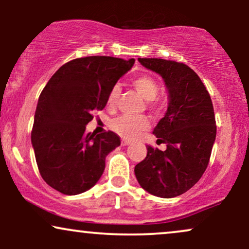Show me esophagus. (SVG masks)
I'll use <instances>...</instances> for the list:
<instances>
[{"label": "esophagus", "mask_w": 249, "mask_h": 249, "mask_svg": "<svg viewBox=\"0 0 249 249\" xmlns=\"http://www.w3.org/2000/svg\"><path fill=\"white\" fill-rule=\"evenodd\" d=\"M131 142L130 141H126V139H123L122 141V145L123 146H127V145H130Z\"/></svg>", "instance_id": "34e87169"}]
</instances>
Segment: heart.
<instances>
[{"label": "heart", "mask_w": 249, "mask_h": 249, "mask_svg": "<svg viewBox=\"0 0 249 249\" xmlns=\"http://www.w3.org/2000/svg\"><path fill=\"white\" fill-rule=\"evenodd\" d=\"M132 85L134 90L141 95L145 101H147V105L151 107H160V101L157 98L159 92V85L153 77L148 75H142L133 79ZM121 96V87L118 84L111 88L107 95V104L110 107L116 105ZM111 126L117 133L126 139H132L138 136L142 131L148 127V119L145 116H132V115H122L113 119Z\"/></svg>", "instance_id": "obj_1"}]
</instances>
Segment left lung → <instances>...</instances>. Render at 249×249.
Instances as JSON below:
<instances>
[{
    "label": "left lung",
    "mask_w": 249,
    "mask_h": 249,
    "mask_svg": "<svg viewBox=\"0 0 249 249\" xmlns=\"http://www.w3.org/2000/svg\"><path fill=\"white\" fill-rule=\"evenodd\" d=\"M159 73L168 91V107L154 127L160 151L147 145L144 160L134 167L139 185L160 198H174L193 187L208 166L216 136L215 116L204 83L184 63L138 58Z\"/></svg>",
    "instance_id": "left-lung-1"
}]
</instances>
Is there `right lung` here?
Listing matches in <instances>:
<instances>
[{
  "label": "right lung",
  "instance_id": "obj_1",
  "mask_svg": "<svg viewBox=\"0 0 249 249\" xmlns=\"http://www.w3.org/2000/svg\"><path fill=\"white\" fill-rule=\"evenodd\" d=\"M133 64V58L83 57L62 65L47 83L37 103L31 142L39 173L49 186L76 196L101 178L105 158L121 145V138L112 131L87 133L85 127Z\"/></svg>",
  "mask_w": 249,
  "mask_h": 249
}]
</instances>
